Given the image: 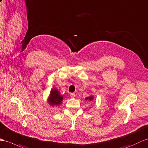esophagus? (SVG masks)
<instances>
[{"mask_svg":"<svg viewBox=\"0 0 148 148\" xmlns=\"http://www.w3.org/2000/svg\"><path fill=\"white\" fill-rule=\"evenodd\" d=\"M70 97H71V98H75V95L74 93H71Z\"/></svg>","mask_w":148,"mask_h":148,"instance_id":"34e87169","label":"esophagus"}]
</instances>
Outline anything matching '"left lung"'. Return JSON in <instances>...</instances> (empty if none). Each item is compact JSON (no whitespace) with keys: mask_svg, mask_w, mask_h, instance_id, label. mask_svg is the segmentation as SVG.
I'll return each mask as SVG.
<instances>
[{"mask_svg":"<svg viewBox=\"0 0 148 148\" xmlns=\"http://www.w3.org/2000/svg\"><path fill=\"white\" fill-rule=\"evenodd\" d=\"M85 99H86V100H89V101H92L94 99V96L92 95H91L90 96H89V97L86 98Z\"/></svg>","mask_w":148,"mask_h":148,"instance_id":"8db88e82","label":"left lung"}]
</instances>
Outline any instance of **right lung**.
Here are the masks:
<instances>
[{
	"label": "right lung",
	"instance_id": "1",
	"mask_svg": "<svg viewBox=\"0 0 148 148\" xmlns=\"http://www.w3.org/2000/svg\"><path fill=\"white\" fill-rule=\"evenodd\" d=\"M63 99V96L60 95L57 89L53 88L51 89L47 101L50 106L54 107L55 106H58L62 104Z\"/></svg>",
	"mask_w": 148,
	"mask_h": 148
}]
</instances>
